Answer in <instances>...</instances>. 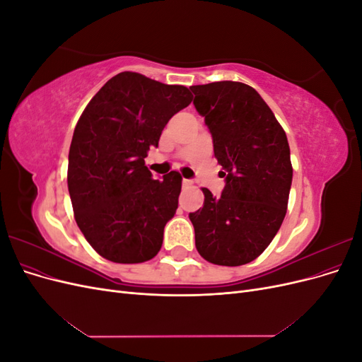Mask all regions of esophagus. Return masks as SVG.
Returning <instances> with one entry per match:
<instances>
[{"mask_svg":"<svg viewBox=\"0 0 362 362\" xmlns=\"http://www.w3.org/2000/svg\"><path fill=\"white\" fill-rule=\"evenodd\" d=\"M192 184H193L192 180H187V178L182 180V185H184V187H189V185H192Z\"/></svg>","mask_w":362,"mask_h":362,"instance_id":"esophagus-1","label":"esophagus"}]
</instances>
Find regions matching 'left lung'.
I'll use <instances>...</instances> for the list:
<instances>
[{"label":"left lung","mask_w":362,"mask_h":362,"mask_svg":"<svg viewBox=\"0 0 362 362\" xmlns=\"http://www.w3.org/2000/svg\"><path fill=\"white\" fill-rule=\"evenodd\" d=\"M190 90L225 170L221 198L202 189L204 206L189 214L196 249L213 264H247L270 245L287 213L293 168L286 131L247 84L217 81Z\"/></svg>","instance_id":"left-lung-1"}]
</instances>
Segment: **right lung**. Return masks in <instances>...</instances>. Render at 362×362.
Here are the masks:
<instances>
[{"instance_id":"add662e5","label":"right lung","mask_w":362,"mask_h":362,"mask_svg":"<svg viewBox=\"0 0 362 362\" xmlns=\"http://www.w3.org/2000/svg\"><path fill=\"white\" fill-rule=\"evenodd\" d=\"M190 103L187 87L120 72L84 108L71 141L68 189L76 225L101 257L136 264L158 254L182 178L173 170L154 180L145 158Z\"/></svg>"}]
</instances>
